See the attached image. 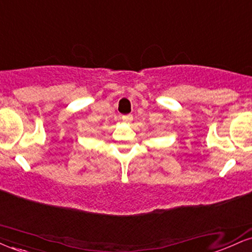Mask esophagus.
I'll use <instances>...</instances> for the list:
<instances>
[{
    "label": "esophagus",
    "instance_id": "1",
    "mask_svg": "<svg viewBox=\"0 0 252 252\" xmlns=\"http://www.w3.org/2000/svg\"><path fill=\"white\" fill-rule=\"evenodd\" d=\"M121 119L125 121V123H131V121L133 120V117H132L131 114H128V115H123V117H121Z\"/></svg>",
    "mask_w": 252,
    "mask_h": 252
}]
</instances>
